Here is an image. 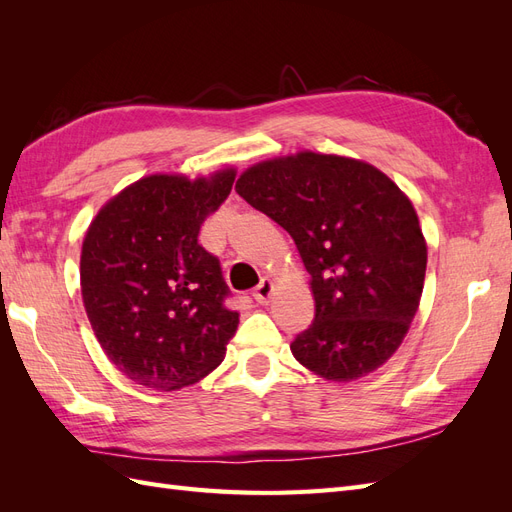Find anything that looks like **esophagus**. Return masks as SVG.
Wrapping results in <instances>:
<instances>
[{"mask_svg":"<svg viewBox=\"0 0 512 512\" xmlns=\"http://www.w3.org/2000/svg\"><path fill=\"white\" fill-rule=\"evenodd\" d=\"M271 294H273V282L271 280H262L256 288H254V301L258 303V305H269V301H271Z\"/></svg>","mask_w":512,"mask_h":512,"instance_id":"34e87169","label":"esophagus"}]
</instances>
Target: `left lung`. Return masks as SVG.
<instances>
[{"instance_id":"1","label":"left lung","mask_w":512,"mask_h":512,"mask_svg":"<svg viewBox=\"0 0 512 512\" xmlns=\"http://www.w3.org/2000/svg\"><path fill=\"white\" fill-rule=\"evenodd\" d=\"M235 190L294 239L314 294L312 327L290 350L331 382L382 367L421 303L427 241L410 198L369 162L297 151L262 160Z\"/></svg>"}]
</instances>
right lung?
Instances as JSON below:
<instances>
[{"mask_svg": "<svg viewBox=\"0 0 512 512\" xmlns=\"http://www.w3.org/2000/svg\"><path fill=\"white\" fill-rule=\"evenodd\" d=\"M235 177V168L196 179L147 175L108 200L85 232L81 294L91 329L108 361L147 389L203 380L237 331L220 262L198 245Z\"/></svg>", "mask_w": 512, "mask_h": 512, "instance_id": "obj_1", "label": "right lung"}]
</instances>
